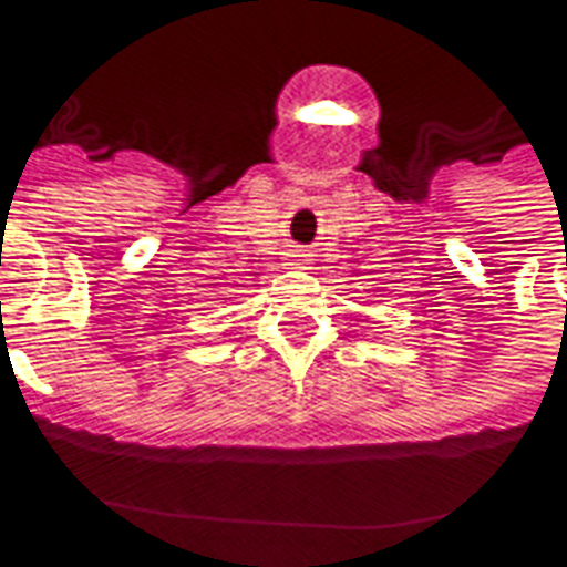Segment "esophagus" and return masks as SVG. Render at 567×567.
<instances>
[{
  "instance_id": "34e87169",
  "label": "esophagus",
  "mask_w": 567,
  "mask_h": 567,
  "mask_svg": "<svg viewBox=\"0 0 567 567\" xmlns=\"http://www.w3.org/2000/svg\"><path fill=\"white\" fill-rule=\"evenodd\" d=\"M311 261V252H306V249H297V252H293V261L291 265H309Z\"/></svg>"
}]
</instances>
